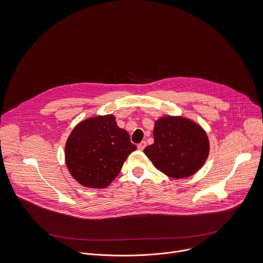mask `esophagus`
I'll use <instances>...</instances> for the list:
<instances>
[{
	"label": "esophagus",
	"instance_id": "34e87169",
	"mask_svg": "<svg viewBox=\"0 0 263 263\" xmlns=\"http://www.w3.org/2000/svg\"><path fill=\"white\" fill-rule=\"evenodd\" d=\"M145 147H146V142H145V141H142L141 143L138 144V149L139 151H143Z\"/></svg>",
	"mask_w": 263,
	"mask_h": 263
}]
</instances>
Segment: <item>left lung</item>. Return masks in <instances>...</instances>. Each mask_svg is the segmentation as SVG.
<instances>
[{
  "mask_svg": "<svg viewBox=\"0 0 263 263\" xmlns=\"http://www.w3.org/2000/svg\"><path fill=\"white\" fill-rule=\"evenodd\" d=\"M154 144L144 154L173 179L192 176L207 160L209 141L199 125L182 117H163L155 124Z\"/></svg>",
  "mask_w": 263,
  "mask_h": 263,
  "instance_id": "left-lung-1",
  "label": "left lung"
}]
</instances>
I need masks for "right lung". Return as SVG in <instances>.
<instances>
[{
  "mask_svg": "<svg viewBox=\"0 0 263 263\" xmlns=\"http://www.w3.org/2000/svg\"><path fill=\"white\" fill-rule=\"evenodd\" d=\"M136 149L128 133L118 127L112 115L97 116L80 122L71 133L66 144V163L81 185L105 188Z\"/></svg>",
  "mask_w": 263,
  "mask_h": 263,
  "instance_id": "1",
  "label": "right lung"
}]
</instances>
